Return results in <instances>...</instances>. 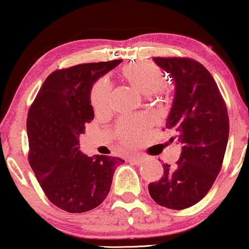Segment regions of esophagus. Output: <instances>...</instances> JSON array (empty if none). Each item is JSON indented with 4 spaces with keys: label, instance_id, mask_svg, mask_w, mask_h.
Instances as JSON below:
<instances>
[{
    "label": "esophagus",
    "instance_id": "esophagus-1",
    "mask_svg": "<svg viewBox=\"0 0 249 249\" xmlns=\"http://www.w3.org/2000/svg\"><path fill=\"white\" fill-rule=\"evenodd\" d=\"M130 162H132L136 165H142L145 162V158H142L141 155H134L130 158Z\"/></svg>",
    "mask_w": 249,
    "mask_h": 249
}]
</instances>
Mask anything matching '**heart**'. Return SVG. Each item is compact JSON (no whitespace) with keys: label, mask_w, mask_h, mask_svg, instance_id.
I'll return each instance as SVG.
<instances>
[{"label":"heart","mask_w":249,"mask_h":249,"mask_svg":"<svg viewBox=\"0 0 249 249\" xmlns=\"http://www.w3.org/2000/svg\"><path fill=\"white\" fill-rule=\"evenodd\" d=\"M120 78L139 94L149 96L163 94L162 86L166 77L161 68L148 61H136L124 66L120 70ZM90 104L95 113H104L110 107V86L107 80H98L90 91ZM148 120L145 118L129 119L118 125V135L125 144L134 145L142 138L148 128Z\"/></svg>","instance_id":"1"}]
</instances>
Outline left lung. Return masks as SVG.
<instances>
[{
	"label": "left lung",
	"instance_id": "8db88e82",
	"mask_svg": "<svg viewBox=\"0 0 249 249\" xmlns=\"http://www.w3.org/2000/svg\"><path fill=\"white\" fill-rule=\"evenodd\" d=\"M176 84L165 122L181 145L176 166L163 164L164 175L148 185L159 205L183 210L198 203L219 175L229 138V117L219 87L203 64L189 57H154Z\"/></svg>",
	"mask_w": 249,
	"mask_h": 249
}]
</instances>
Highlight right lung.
Returning <instances> with one entry per match:
<instances>
[{
    "label": "right lung",
    "mask_w": 249,
    "mask_h": 249,
    "mask_svg": "<svg viewBox=\"0 0 249 249\" xmlns=\"http://www.w3.org/2000/svg\"><path fill=\"white\" fill-rule=\"evenodd\" d=\"M121 62L84 63L55 70L46 78L28 111L29 164L51 202L83 213L107 198L114 170L124 160L79 151V136L94 119L95 81Z\"/></svg>",
    "instance_id": "obj_1"
}]
</instances>
